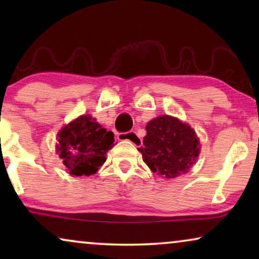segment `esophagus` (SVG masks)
Listing matches in <instances>:
<instances>
[{
	"label": "esophagus",
	"instance_id": "1",
	"mask_svg": "<svg viewBox=\"0 0 259 259\" xmlns=\"http://www.w3.org/2000/svg\"><path fill=\"white\" fill-rule=\"evenodd\" d=\"M118 139L119 140H128L131 143L136 145V146H139L141 145V138L138 136L137 132H127V133H118Z\"/></svg>",
	"mask_w": 259,
	"mask_h": 259
}]
</instances>
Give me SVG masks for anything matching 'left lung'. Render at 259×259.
<instances>
[{
	"instance_id": "1",
	"label": "left lung",
	"mask_w": 259,
	"mask_h": 259,
	"mask_svg": "<svg viewBox=\"0 0 259 259\" xmlns=\"http://www.w3.org/2000/svg\"><path fill=\"white\" fill-rule=\"evenodd\" d=\"M144 146L138 148L152 172L162 178H176L196 164L200 145L187 123L171 115H159L146 125Z\"/></svg>"
}]
</instances>
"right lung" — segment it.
<instances>
[{
    "instance_id": "obj_1",
    "label": "right lung",
    "mask_w": 259,
    "mask_h": 259,
    "mask_svg": "<svg viewBox=\"0 0 259 259\" xmlns=\"http://www.w3.org/2000/svg\"><path fill=\"white\" fill-rule=\"evenodd\" d=\"M56 151L70 176H91L106 161L114 134L91 115H80L58 133Z\"/></svg>"
}]
</instances>
